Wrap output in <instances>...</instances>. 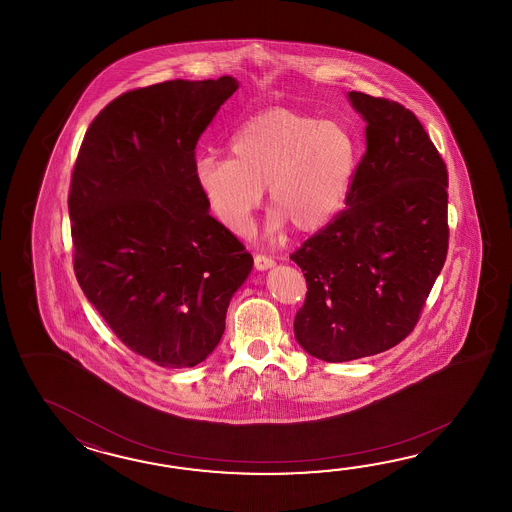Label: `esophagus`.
I'll use <instances>...</instances> for the list:
<instances>
[{
	"label": "esophagus",
	"instance_id": "esophagus-1",
	"mask_svg": "<svg viewBox=\"0 0 512 512\" xmlns=\"http://www.w3.org/2000/svg\"><path fill=\"white\" fill-rule=\"evenodd\" d=\"M254 267H256L258 271H267V269L274 267V260H272L271 256L256 254V256H254Z\"/></svg>",
	"mask_w": 512,
	"mask_h": 512
}]
</instances>
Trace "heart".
Wrapping results in <instances>:
<instances>
[{
	"label": "heart",
	"instance_id": "b5f03b06",
	"mask_svg": "<svg viewBox=\"0 0 512 512\" xmlns=\"http://www.w3.org/2000/svg\"><path fill=\"white\" fill-rule=\"evenodd\" d=\"M230 159L201 155L199 194L223 229L245 234L269 190L272 229L315 234L346 207L359 166V142L346 124L291 108L256 113L234 133Z\"/></svg>",
	"mask_w": 512,
	"mask_h": 512
}]
</instances>
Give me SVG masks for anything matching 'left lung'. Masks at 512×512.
Segmentation results:
<instances>
[{"instance_id": "left-lung-1", "label": "left lung", "mask_w": 512, "mask_h": 512, "mask_svg": "<svg viewBox=\"0 0 512 512\" xmlns=\"http://www.w3.org/2000/svg\"><path fill=\"white\" fill-rule=\"evenodd\" d=\"M349 100L368 126L348 208L291 254L307 283L294 337L326 362L403 342L448 252V172L423 124L395 100Z\"/></svg>"}]
</instances>
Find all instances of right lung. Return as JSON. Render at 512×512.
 <instances>
[{
	"instance_id": "obj_1",
	"label": "right lung",
	"mask_w": 512,
	"mask_h": 512,
	"mask_svg": "<svg viewBox=\"0 0 512 512\" xmlns=\"http://www.w3.org/2000/svg\"><path fill=\"white\" fill-rule=\"evenodd\" d=\"M236 89L221 77L122 93L89 124L71 175L78 283L120 342L163 368L207 359L252 269L194 179L197 141Z\"/></svg>"
}]
</instances>
